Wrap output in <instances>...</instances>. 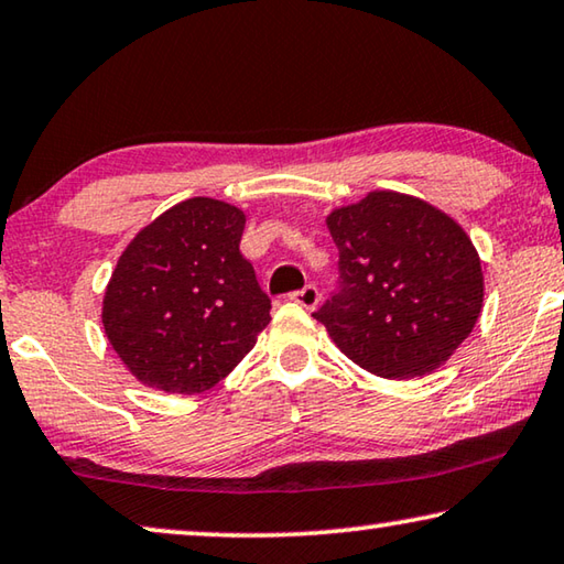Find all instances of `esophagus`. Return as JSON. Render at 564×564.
<instances>
[{
  "label": "esophagus",
  "instance_id": "obj_1",
  "mask_svg": "<svg viewBox=\"0 0 564 564\" xmlns=\"http://www.w3.org/2000/svg\"><path fill=\"white\" fill-rule=\"evenodd\" d=\"M291 299L296 301V303H301L303 308H316V306H318V299H321V293H318V289H316L314 283H308V285H303L301 291L291 293Z\"/></svg>",
  "mask_w": 564,
  "mask_h": 564
}]
</instances>
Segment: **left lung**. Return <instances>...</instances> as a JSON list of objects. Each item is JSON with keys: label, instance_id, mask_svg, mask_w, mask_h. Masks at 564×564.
I'll return each mask as SVG.
<instances>
[{"label": "left lung", "instance_id": "1", "mask_svg": "<svg viewBox=\"0 0 564 564\" xmlns=\"http://www.w3.org/2000/svg\"><path fill=\"white\" fill-rule=\"evenodd\" d=\"M338 281L314 318L361 369L414 379L440 369L475 328L485 283L467 234L442 210L377 191L326 218Z\"/></svg>", "mask_w": 564, "mask_h": 564}]
</instances>
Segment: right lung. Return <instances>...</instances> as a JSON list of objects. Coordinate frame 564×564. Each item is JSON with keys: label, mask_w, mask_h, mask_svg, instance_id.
Instances as JSON below:
<instances>
[{"label": "right lung", "mask_w": 564, "mask_h": 564, "mask_svg": "<svg viewBox=\"0 0 564 564\" xmlns=\"http://www.w3.org/2000/svg\"><path fill=\"white\" fill-rule=\"evenodd\" d=\"M236 205L191 198L142 228L105 291L102 326L153 389L198 394L228 377L271 321V299L240 253Z\"/></svg>", "instance_id": "1"}]
</instances>
